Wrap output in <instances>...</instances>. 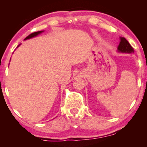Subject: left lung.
<instances>
[{"instance_id":"1","label":"left lung","mask_w":147,"mask_h":147,"mask_svg":"<svg viewBox=\"0 0 147 147\" xmlns=\"http://www.w3.org/2000/svg\"><path fill=\"white\" fill-rule=\"evenodd\" d=\"M117 50L119 52H126V53H133L134 52V49L124 37L120 38V43L118 45Z\"/></svg>"}]
</instances>
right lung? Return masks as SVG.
<instances>
[{"label": "right lung", "instance_id": "right-lung-1", "mask_svg": "<svg viewBox=\"0 0 147 147\" xmlns=\"http://www.w3.org/2000/svg\"><path fill=\"white\" fill-rule=\"evenodd\" d=\"M43 32V31H38V32H33V33L30 34V35H28V36L25 38V39H29V38H32V37H34V36H36L38 34H41V32Z\"/></svg>", "mask_w": 147, "mask_h": 147}]
</instances>
